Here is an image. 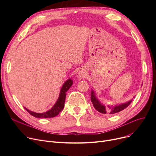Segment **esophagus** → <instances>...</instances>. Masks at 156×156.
<instances>
[{
    "instance_id": "esophagus-1",
    "label": "esophagus",
    "mask_w": 156,
    "mask_h": 156,
    "mask_svg": "<svg viewBox=\"0 0 156 156\" xmlns=\"http://www.w3.org/2000/svg\"><path fill=\"white\" fill-rule=\"evenodd\" d=\"M78 78H79L81 79V78H84V76H85V74H84L82 71H80V72H79V73H78Z\"/></svg>"
}]
</instances>
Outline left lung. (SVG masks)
Masks as SVG:
<instances>
[{
    "instance_id": "obj_1",
    "label": "left lung",
    "mask_w": 156,
    "mask_h": 156,
    "mask_svg": "<svg viewBox=\"0 0 156 156\" xmlns=\"http://www.w3.org/2000/svg\"><path fill=\"white\" fill-rule=\"evenodd\" d=\"M91 101L93 104L94 108L97 111H98L101 113H103V114H113L117 113L118 112H120L123 109H125V108H126L128 106L131 104V102H132V101H129V102H128L126 103L122 104H120L118 105H116L112 108L109 107V109H108V108L105 107V105L101 104V102L98 101V99L95 97L94 91L92 90L91 91Z\"/></svg>"
}]
</instances>
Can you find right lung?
Returning <instances> with one entry per match:
<instances>
[{
  "label": "right lung",
  "mask_w": 156,
  "mask_h": 156,
  "mask_svg": "<svg viewBox=\"0 0 156 156\" xmlns=\"http://www.w3.org/2000/svg\"><path fill=\"white\" fill-rule=\"evenodd\" d=\"M73 80L71 79H69L64 83L59 95V97L58 100L56 102L55 104L53 106V107L50 109L45 112L42 113H37L29 111L27 108H24L31 116H34L35 118H54L58 115L59 112L63 109L64 106V102H65V99L66 95V92L69 89V88L73 85Z\"/></svg>",
  "instance_id": "add662e5"
}]
</instances>
